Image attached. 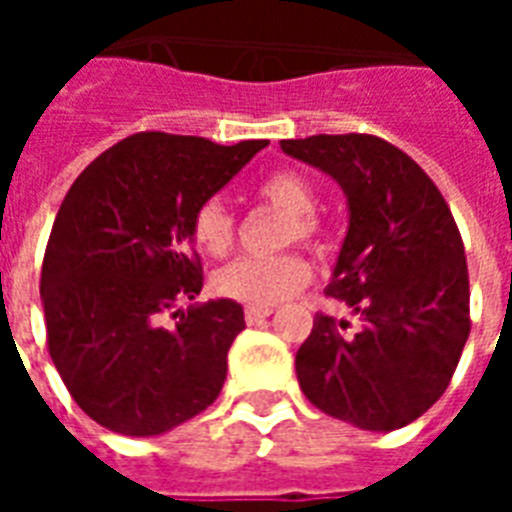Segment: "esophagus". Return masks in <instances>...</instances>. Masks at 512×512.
<instances>
[{
	"instance_id": "1",
	"label": "esophagus",
	"mask_w": 512,
	"mask_h": 512,
	"mask_svg": "<svg viewBox=\"0 0 512 512\" xmlns=\"http://www.w3.org/2000/svg\"><path fill=\"white\" fill-rule=\"evenodd\" d=\"M271 313L273 308H252V305H249L247 311H244V319H247V324H260V321L268 319Z\"/></svg>"
}]
</instances>
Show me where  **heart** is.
<instances>
[{
    "instance_id": "heart-1",
    "label": "heart",
    "mask_w": 512,
    "mask_h": 512,
    "mask_svg": "<svg viewBox=\"0 0 512 512\" xmlns=\"http://www.w3.org/2000/svg\"><path fill=\"white\" fill-rule=\"evenodd\" d=\"M257 196L271 209L287 215L281 225V244L305 241L321 249L327 241V228L316 215V188L308 177L295 170H279L257 185ZM191 236L201 252L223 257L236 241V217L220 199H207L191 220ZM313 279L311 263L300 252H284L276 257H239L215 273L217 295L252 305L271 308L297 295Z\"/></svg>"
}]
</instances>
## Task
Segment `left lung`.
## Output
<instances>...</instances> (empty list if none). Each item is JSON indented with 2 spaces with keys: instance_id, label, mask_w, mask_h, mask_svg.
Masks as SVG:
<instances>
[{
  "instance_id": "8db88e82",
  "label": "left lung",
  "mask_w": 512,
  "mask_h": 512,
  "mask_svg": "<svg viewBox=\"0 0 512 512\" xmlns=\"http://www.w3.org/2000/svg\"><path fill=\"white\" fill-rule=\"evenodd\" d=\"M281 148L348 196L327 297L364 319L345 335V321L316 313L295 358L300 388L356 428H404L444 396L470 335L468 260L452 209L412 156L377 135H313Z\"/></svg>"
}]
</instances>
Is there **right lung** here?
I'll return each instance as SVG.
<instances>
[{
    "instance_id": "obj_1",
    "label": "right lung",
    "mask_w": 512,
    "mask_h": 512,
    "mask_svg": "<svg viewBox=\"0 0 512 512\" xmlns=\"http://www.w3.org/2000/svg\"><path fill=\"white\" fill-rule=\"evenodd\" d=\"M265 140L138 132L76 177L42 263L47 350L87 417L122 436H159L204 412L244 329L233 300L167 313L201 292L193 212Z\"/></svg>"
}]
</instances>
